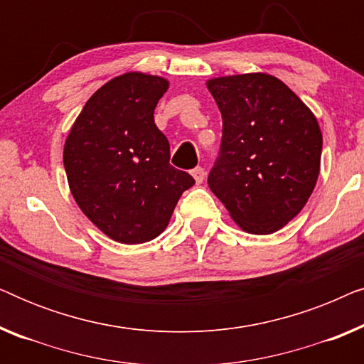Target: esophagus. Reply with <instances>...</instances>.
Wrapping results in <instances>:
<instances>
[{"label": "esophagus", "instance_id": "34e87169", "mask_svg": "<svg viewBox=\"0 0 364 364\" xmlns=\"http://www.w3.org/2000/svg\"><path fill=\"white\" fill-rule=\"evenodd\" d=\"M192 177L196 178L197 183H202L203 178H205V171H203L202 167H196V168H193V171H192Z\"/></svg>", "mask_w": 364, "mask_h": 364}]
</instances>
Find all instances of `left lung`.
Wrapping results in <instances>:
<instances>
[{
  "mask_svg": "<svg viewBox=\"0 0 364 364\" xmlns=\"http://www.w3.org/2000/svg\"><path fill=\"white\" fill-rule=\"evenodd\" d=\"M222 114L220 152L208 187L242 230L268 235L305 207L320 173L316 117L265 73L207 81Z\"/></svg>",
  "mask_w": 364,
  "mask_h": 364,
  "instance_id": "left-lung-1",
  "label": "left lung"
}]
</instances>
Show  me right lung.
Listing matches in <instances>:
<instances>
[{
  "instance_id": "add662e5",
  "label": "right lung",
  "mask_w": 364,
  "mask_h": 364,
  "mask_svg": "<svg viewBox=\"0 0 364 364\" xmlns=\"http://www.w3.org/2000/svg\"><path fill=\"white\" fill-rule=\"evenodd\" d=\"M167 87L142 73L111 79L89 97L64 144L74 200L99 230L127 245L161 235L196 183L168 164V141L154 122Z\"/></svg>"
}]
</instances>
